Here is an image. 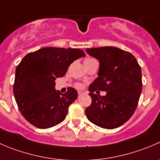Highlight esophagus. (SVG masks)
I'll return each mask as SVG.
<instances>
[{"label": "esophagus", "instance_id": "esophagus-1", "mask_svg": "<svg viewBox=\"0 0 160 160\" xmlns=\"http://www.w3.org/2000/svg\"><path fill=\"white\" fill-rule=\"evenodd\" d=\"M83 94V92H82V91H78V96H79V97H80V96H81Z\"/></svg>", "mask_w": 160, "mask_h": 160}]
</instances>
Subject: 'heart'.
Here are the masks:
<instances>
[{
    "mask_svg": "<svg viewBox=\"0 0 160 160\" xmlns=\"http://www.w3.org/2000/svg\"><path fill=\"white\" fill-rule=\"evenodd\" d=\"M93 59H94V58H86V59H85V61H84V62H87L91 61V60H93ZM75 86L77 87V88H82V84H81V83H77L75 84Z\"/></svg>",
    "mask_w": 160,
    "mask_h": 160,
    "instance_id": "b5f03b06",
    "label": "heart"
}]
</instances>
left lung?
<instances>
[{
    "label": "left lung",
    "mask_w": 160,
    "mask_h": 160,
    "mask_svg": "<svg viewBox=\"0 0 160 160\" xmlns=\"http://www.w3.org/2000/svg\"><path fill=\"white\" fill-rule=\"evenodd\" d=\"M99 61L98 77L89 87L91 104L85 113L91 123L105 129L122 126L135 111L142 90V69L135 57L115 47L87 48ZM106 91L105 96L95 91Z\"/></svg>",
    "instance_id": "obj_1"
}]
</instances>
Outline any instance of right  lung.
I'll return each instance as SVG.
<instances>
[{"label": "right lung", "instance_id": "1", "mask_svg": "<svg viewBox=\"0 0 160 160\" xmlns=\"http://www.w3.org/2000/svg\"><path fill=\"white\" fill-rule=\"evenodd\" d=\"M83 56L80 49L48 47L30 52L22 59L15 70L13 92L18 109L29 123L46 129L66 119L78 94L73 88H68L65 94L56 91L55 80Z\"/></svg>", "mask_w": 160, "mask_h": 160}]
</instances>
